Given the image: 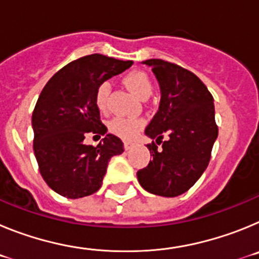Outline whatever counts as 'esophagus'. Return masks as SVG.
<instances>
[{
    "label": "esophagus",
    "instance_id": "obj_1",
    "mask_svg": "<svg viewBox=\"0 0 259 259\" xmlns=\"http://www.w3.org/2000/svg\"><path fill=\"white\" fill-rule=\"evenodd\" d=\"M131 148H132V143H130V141H124V149L130 150Z\"/></svg>",
    "mask_w": 259,
    "mask_h": 259
}]
</instances>
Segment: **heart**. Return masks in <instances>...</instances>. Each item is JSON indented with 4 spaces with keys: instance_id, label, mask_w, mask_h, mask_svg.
I'll return each instance as SVG.
<instances>
[{
    "instance_id": "heart-1",
    "label": "heart",
    "mask_w": 259,
    "mask_h": 259,
    "mask_svg": "<svg viewBox=\"0 0 259 259\" xmlns=\"http://www.w3.org/2000/svg\"><path fill=\"white\" fill-rule=\"evenodd\" d=\"M123 83L127 88H130L132 92L140 98H148L153 92V81L150 76L145 71L134 70L130 71L128 74L123 76ZM111 87L107 81H102L98 84L95 92V104L101 113H106L107 106H109V96ZM145 125V120L143 118H127V116H114L110 119L107 128L109 132H111L115 136L130 140L139 131H141Z\"/></svg>"
}]
</instances>
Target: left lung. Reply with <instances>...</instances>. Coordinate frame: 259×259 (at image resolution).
Returning a JSON list of instances; mask_svg holds the SVG:
<instances>
[{
  "label": "left lung",
  "mask_w": 259,
  "mask_h": 259,
  "mask_svg": "<svg viewBox=\"0 0 259 259\" xmlns=\"http://www.w3.org/2000/svg\"><path fill=\"white\" fill-rule=\"evenodd\" d=\"M161 87V105L145 134L153 161L137 171L145 191L163 197L183 194L200 179L218 137L214 100L197 75L162 59H148ZM169 136L166 142L163 137ZM158 145H162L158 148Z\"/></svg>",
  "instance_id": "left-lung-1"
}]
</instances>
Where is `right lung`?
Segmentation results:
<instances>
[{
    "instance_id": "right-lung-1",
    "label": "right lung",
    "mask_w": 259,
    "mask_h": 259,
    "mask_svg": "<svg viewBox=\"0 0 259 259\" xmlns=\"http://www.w3.org/2000/svg\"><path fill=\"white\" fill-rule=\"evenodd\" d=\"M132 63L102 54L81 57L57 71L41 91L32 113L33 153L42 179L63 197L96 193L111 157L124 150L122 140L111 134L97 147L82 141L88 133L107 132L95 104L98 84Z\"/></svg>"
}]
</instances>
